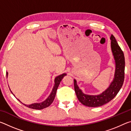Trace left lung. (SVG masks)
Instances as JSON below:
<instances>
[{
	"label": "left lung",
	"instance_id": "obj_1",
	"mask_svg": "<svg viewBox=\"0 0 131 131\" xmlns=\"http://www.w3.org/2000/svg\"><path fill=\"white\" fill-rule=\"evenodd\" d=\"M110 40L111 48L115 60L116 69L113 80L107 89L99 95L85 94L80 89L76 80L74 79V90L77 98L83 105L86 106L99 107L108 103L116 96L123 86L125 74V58L123 51L113 35H111Z\"/></svg>",
	"mask_w": 131,
	"mask_h": 131
}]
</instances>
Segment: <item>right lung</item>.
<instances>
[{
  "mask_svg": "<svg viewBox=\"0 0 131 131\" xmlns=\"http://www.w3.org/2000/svg\"><path fill=\"white\" fill-rule=\"evenodd\" d=\"M66 75V73H63V74H62L61 75H59V76H58L57 77H55V80H54L55 84L54 85V87H53V88H52V90L51 92L50 95H49V96H48L47 98L44 101L42 102L35 103L30 104V105H25V104L22 103L18 99H17L19 102H20L21 103H23V105H24L25 106H26V107H28L29 108H33V109L41 110V109H43V108L48 107V106H49L51 105V104L53 102V101H54V99H55V95H56V92H57V90L58 89V86L59 85V84H60V82L61 81L62 79L63 78V77L65 76ZM7 76H8V72H6V76H7ZM10 91L13 94V93L12 92V91L10 90ZM13 95H14V94H13ZM14 96H15L14 95Z\"/></svg>",
  "mask_w": 131,
  "mask_h": 131,
  "instance_id": "obj_1",
  "label": "right lung"
}]
</instances>
